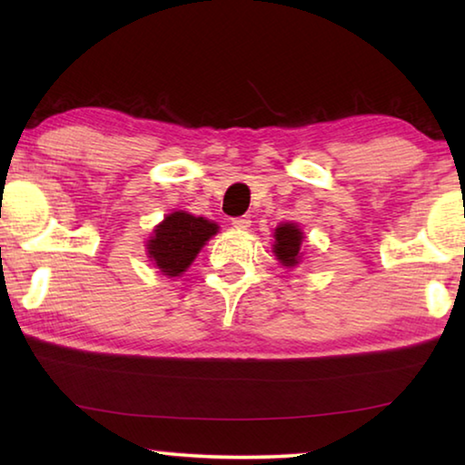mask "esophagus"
Returning a JSON list of instances; mask_svg holds the SVG:
<instances>
[{
	"label": "esophagus",
	"instance_id": "1",
	"mask_svg": "<svg viewBox=\"0 0 465 465\" xmlns=\"http://www.w3.org/2000/svg\"><path fill=\"white\" fill-rule=\"evenodd\" d=\"M250 223H252V222H250V217H246V215L232 219V225L235 227V230H248Z\"/></svg>",
	"mask_w": 465,
	"mask_h": 465
}]
</instances>
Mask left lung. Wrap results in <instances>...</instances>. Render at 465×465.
Listing matches in <instances>:
<instances>
[{
  "mask_svg": "<svg viewBox=\"0 0 465 465\" xmlns=\"http://www.w3.org/2000/svg\"><path fill=\"white\" fill-rule=\"evenodd\" d=\"M302 242H303V232L299 230L295 223H281L277 230H274V246H272L277 261L282 266H287V269L297 266L302 262Z\"/></svg>",
  "mask_w": 465,
  "mask_h": 465,
  "instance_id": "8db88e82",
  "label": "left lung"
}]
</instances>
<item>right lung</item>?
I'll list each match as a JSON object with an SVG mask.
<instances>
[{"label": "right lung", "instance_id": "right-lung-1", "mask_svg": "<svg viewBox=\"0 0 465 465\" xmlns=\"http://www.w3.org/2000/svg\"><path fill=\"white\" fill-rule=\"evenodd\" d=\"M217 232L219 225L209 219L174 211L155 225L147 240V256L166 277H180Z\"/></svg>", "mask_w": 465, "mask_h": 465}]
</instances>
